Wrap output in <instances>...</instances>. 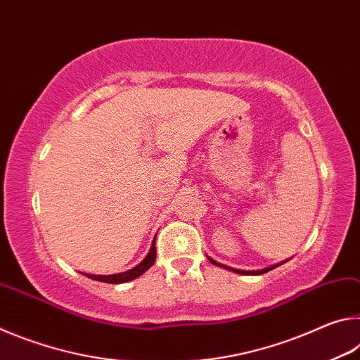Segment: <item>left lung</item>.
<instances>
[{"label":"left lung","mask_w":360,"mask_h":360,"mask_svg":"<svg viewBox=\"0 0 360 360\" xmlns=\"http://www.w3.org/2000/svg\"><path fill=\"white\" fill-rule=\"evenodd\" d=\"M208 260L211 262V264H214V265H217V266L225 268V270H230V271H233V273H238V275H248V276H252V275H264V273L270 271V270H273V268H276V266L281 265V264H276V265H271V266H268V268H264V270H238V268H231V266H227V265H224V264H219V262H216L212 257H208Z\"/></svg>","instance_id":"8db88e82"}]
</instances>
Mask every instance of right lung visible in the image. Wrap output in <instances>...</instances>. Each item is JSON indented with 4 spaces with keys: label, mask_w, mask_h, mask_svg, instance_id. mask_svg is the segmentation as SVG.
<instances>
[{
    "label": "right lung",
    "mask_w": 360,
    "mask_h": 360,
    "mask_svg": "<svg viewBox=\"0 0 360 360\" xmlns=\"http://www.w3.org/2000/svg\"><path fill=\"white\" fill-rule=\"evenodd\" d=\"M155 257H157V251H155V240H154L152 241V246L149 249L148 255L144 257V260L139 262V264L136 266H133L131 270L124 271V273H115V275H89V273H84V275L90 279H95V281L109 283V284L129 283V281H131V279L141 276L144 271H148L149 268L154 265Z\"/></svg>",
    "instance_id": "right-lung-1"
}]
</instances>
